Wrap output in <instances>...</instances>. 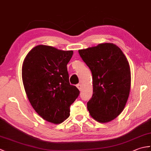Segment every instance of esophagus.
I'll return each instance as SVG.
<instances>
[{"mask_svg": "<svg viewBox=\"0 0 151 151\" xmlns=\"http://www.w3.org/2000/svg\"><path fill=\"white\" fill-rule=\"evenodd\" d=\"M76 87H77V88L79 89L80 91H82V85L81 84H77L76 85Z\"/></svg>", "mask_w": 151, "mask_h": 151, "instance_id": "1", "label": "esophagus"}]
</instances>
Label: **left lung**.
I'll return each mask as SVG.
<instances>
[{
  "mask_svg": "<svg viewBox=\"0 0 151 151\" xmlns=\"http://www.w3.org/2000/svg\"><path fill=\"white\" fill-rule=\"evenodd\" d=\"M83 61L93 76V95L87 108L99 123L116 118L129 98L131 75L129 62L122 50L110 43L79 50Z\"/></svg>",
  "mask_w": 151,
  "mask_h": 151,
  "instance_id": "obj_1",
  "label": "left lung"
}]
</instances>
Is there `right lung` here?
<instances>
[{
    "mask_svg": "<svg viewBox=\"0 0 151 151\" xmlns=\"http://www.w3.org/2000/svg\"><path fill=\"white\" fill-rule=\"evenodd\" d=\"M73 50L40 45L25 57L22 78L32 106L43 119L60 124L70 115V106L80 91L70 85L67 65Z\"/></svg>",
    "mask_w": 151,
    "mask_h": 151,
    "instance_id": "1",
    "label": "right lung"
}]
</instances>
